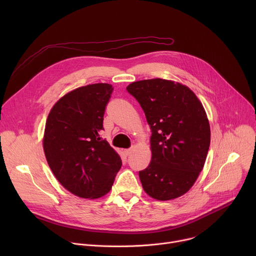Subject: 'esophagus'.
<instances>
[{"label":"esophagus","instance_id":"esophagus-1","mask_svg":"<svg viewBox=\"0 0 256 256\" xmlns=\"http://www.w3.org/2000/svg\"><path fill=\"white\" fill-rule=\"evenodd\" d=\"M130 153H132V149H126V150H124V154L126 156H128Z\"/></svg>","mask_w":256,"mask_h":256}]
</instances>
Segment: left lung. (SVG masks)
<instances>
[{
	"mask_svg": "<svg viewBox=\"0 0 256 256\" xmlns=\"http://www.w3.org/2000/svg\"><path fill=\"white\" fill-rule=\"evenodd\" d=\"M152 130L149 166L138 172L144 192L158 200L186 194L204 168L210 142V122L196 95L165 79L130 84Z\"/></svg>",
	"mask_w": 256,
	"mask_h": 256,
	"instance_id": "left-lung-1",
	"label": "left lung"
}]
</instances>
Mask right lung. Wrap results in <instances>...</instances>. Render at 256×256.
I'll return each mask as SVG.
<instances>
[{"mask_svg":"<svg viewBox=\"0 0 256 256\" xmlns=\"http://www.w3.org/2000/svg\"><path fill=\"white\" fill-rule=\"evenodd\" d=\"M114 87L91 84L60 98L48 114L44 151L54 175L70 194L95 200L110 192L122 159L100 138Z\"/></svg>","mask_w":256,"mask_h":256,"instance_id":"1","label":"right lung"}]
</instances>
